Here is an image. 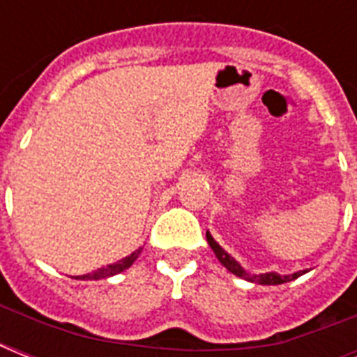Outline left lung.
Instances as JSON below:
<instances>
[{
	"instance_id": "8db88e82",
	"label": "left lung",
	"mask_w": 357,
	"mask_h": 357,
	"mask_svg": "<svg viewBox=\"0 0 357 357\" xmlns=\"http://www.w3.org/2000/svg\"><path fill=\"white\" fill-rule=\"evenodd\" d=\"M207 237V243H209V246L213 248V252H215V255L218 257V261L222 263L226 268H228L231 274H235V276L243 278V280H246V282H254V283H259V285H280V283H287V282H293V280H296L298 276H302V274H305L307 271H300V272H294V274H289V276H280L278 272H265V274H250V272H246L243 268V266L238 265L237 261L231 257V255L226 252V250L220 246V244L215 241V238L211 237V234L207 231L206 234Z\"/></svg>"
}]
</instances>
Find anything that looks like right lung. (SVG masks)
Segmentation results:
<instances>
[{"label":"right lung","instance_id":"add662e5","mask_svg":"<svg viewBox=\"0 0 357 357\" xmlns=\"http://www.w3.org/2000/svg\"><path fill=\"white\" fill-rule=\"evenodd\" d=\"M140 250H135L133 254L128 255V257H123V259L116 261V263H113V265H107L103 266V268H98V271L91 272V274H83V276H75V280H103V278H109V276H114V274H120V272H123L126 268H129V266L133 265L135 259L139 257Z\"/></svg>","mask_w":357,"mask_h":357}]
</instances>
